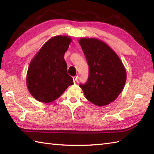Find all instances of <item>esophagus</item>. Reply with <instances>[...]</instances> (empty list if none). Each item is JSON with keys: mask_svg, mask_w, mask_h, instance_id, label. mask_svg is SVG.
I'll return each instance as SVG.
<instances>
[{"mask_svg": "<svg viewBox=\"0 0 154 154\" xmlns=\"http://www.w3.org/2000/svg\"><path fill=\"white\" fill-rule=\"evenodd\" d=\"M73 82L75 83H77V82L78 81V79H79V77L78 76H75V77H73Z\"/></svg>", "mask_w": 154, "mask_h": 154, "instance_id": "obj_1", "label": "esophagus"}]
</instances>
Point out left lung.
Segmentation results:
<instances>
[{
    "label": "left lung",
    "mask_w": 154,
    "mask_h": 154,
    "mask_svg": "<svg viewBox=\"0 0 154 154\" xmlns=\"http://www.w3.org/2000/svg\"><path fill=\"white\" fill-rule=\"evenodd\" d=\"M89 67L87 83L80 84L86 98L96 106L113 102L122 91L127 74L116 53L105 42L94 38L79 41Z\"/></svg>",
    "instance_id": "1"
}]
</instances>
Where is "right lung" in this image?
<instances>
[{
	"label": "right lung",
	"mask_w": 154,
	"mask_h": 154,
	"mask_svg": "<svg viewBox=\"0 0 154 154\" xmlns=\"http://www.w3.org/2000/svg\"><path fill=\"white\" fill-rule=\"evenodd\" d=\"M71 38L67 36L51 38L31 61L27 73L28 90L33 97L44 103L54 101L62 95L73 79L67 74L64 54Z\"/></svg>",
	"instance_id": "add662e5"
}]
</instances>
